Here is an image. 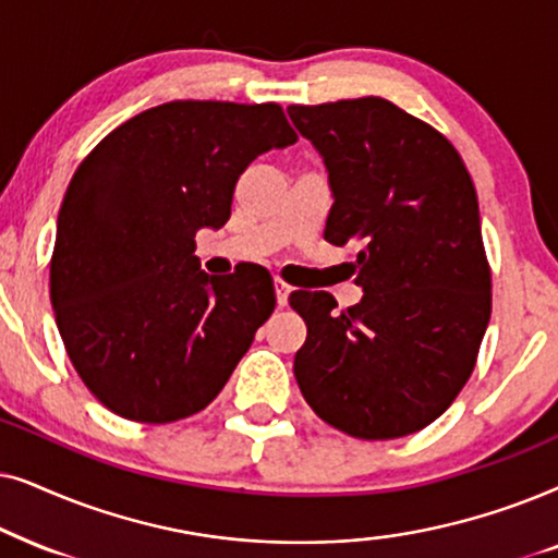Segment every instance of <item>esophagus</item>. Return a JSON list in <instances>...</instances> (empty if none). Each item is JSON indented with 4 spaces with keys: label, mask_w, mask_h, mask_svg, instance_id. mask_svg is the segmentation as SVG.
<instances>
[{
    "label": "esophagus",
    "mask_w": 558,
    "mask_h": 558,
    "mask_svg": "<svg viewBox=\"0 0 558 558\" xmlns=\"http://www.w3.org/2000/svg\"><path fill=\"white\" fill-rule=\"evenodd\" d=\"M288 295H291V286L286 283L283 278H275V299H278V306L283 308V306H288Z\"/></svg>",
    "instance_id": "obj_1"
}]
</instances>
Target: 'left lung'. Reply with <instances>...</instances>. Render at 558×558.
<instances>
[{"mask_svg":"<svg viewBox=\"0 0 558 558\" xmlns=\"http://www.w3.org/2000/svg\"><path fill=\"white\" fill-rule=\"evenodd\" d=\"M329 170L324 240L360 244L362 301L295 291L308 337L293 373L318 418L354 439L415 434L470 380L493 314L477 191L457 147L380 96L291 104Z\"/></svg>","mask_w":558,"mask_h":558,"instance_id":"8db88e82","label":"left lung"}]
</instances>
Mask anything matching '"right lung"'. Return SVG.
I'll return each mask as SVG.
<instances>
[{
  "mask_svg": "<svg viewBox=\"0 0 558 558\" xmlns=\"http://www.w3.org/2000/svg\"><path fill=\"white\" fill-rule=\"evenodd\" d=\"M283 107L168 101L81 160L58 214L50 301L73 367L111 413L173 423L225 388L275 308L265 267L209 278L193 255L225 227L257 155L293 145Z\"/></svg>",
  "mask_w": 558,
  "mask_h": 558,
  "instance_id": "right-lung-1",
  "label": "right lung"
}]
</instances>
